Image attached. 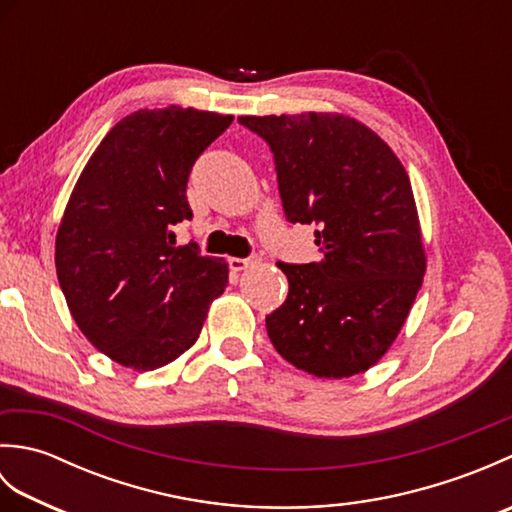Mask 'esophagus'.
Here are the masks:
<instances>
[{"label":"esophagus","instance_id":"1","mask_svg":"<svg viewBox=\"0 0 512 512\" xmlns=\"http://www.w3.org/2000/svg\"><path fill=\"white\" fill-rule=\"evenodd\" d=\"M259 262L257 255H250V257H231L228 259V266H231V270H235V273H242V270H246L248 266H253Z\"/></svg>","mask_w":512,"mask_h":512}]
</instances>
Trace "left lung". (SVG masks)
Segmentation results:
<instances>
[{
	"label": "left lung",
	"instance_id": "obj_1",
	"mask_svg": "<svg viewBox=\"0 0 512 512\" xmlns=\"http://www.w3.org/2000/svg\"><path fill=\"white\" fill-rule=\"evenodd\" d=\"M273 151L292 224H314L321 259L277 262L288 297L266 317L275 350L319 378L372 367L394 343L422 284L411 182L372 129L341 114L239 116Z\"/></svg>",
	"mask_w": 512,
	"mask_h": 512
}]
</instances>
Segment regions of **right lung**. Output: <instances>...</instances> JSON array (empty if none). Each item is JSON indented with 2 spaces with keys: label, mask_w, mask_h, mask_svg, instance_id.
Returning a JSON list of instances; mask_svg holds the SVG:
<instances>
[{
  "label": "right lung",
  "mask_w": 512,
  "mask_h": 512,
  "mask_svg": "<svg viewBox=\"0 0 512 512\" xmlns=\"http://www.w3.org/2000/svg\"><path fill=\"white\" fill-rule=\"evenodd\" d=\"M233 116L169 105L138 110L96 147L65 206L57 277L72 317L112 361L147 372L198 341L228 268L176 246L191 220L189 173Z\"/></svg>",
  "instance_id": "1"
}]
</instances>
